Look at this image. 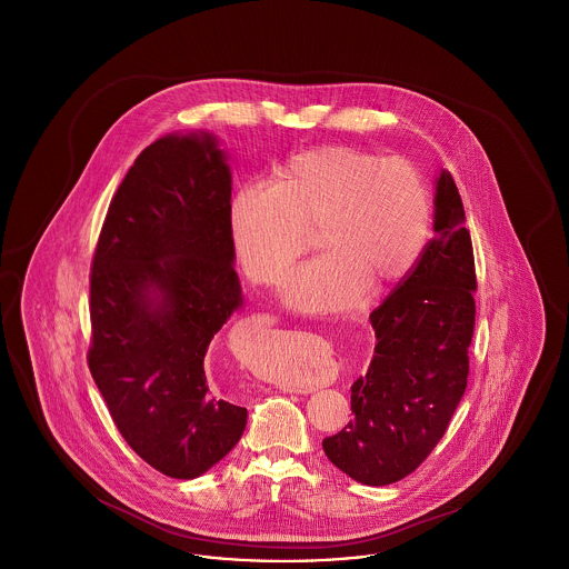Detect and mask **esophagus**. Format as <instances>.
<instances>
[{"mask_svg": "<svg viewBox=\"0 0 569 569\" xmlns=\"http://www.w3.org/2000/svg\"><path fill=\"white\" fill-rule=\"evenodd\" d=\"M292 390H295V392H313L316 386H295Z\"/></svg>", "mask_w": 569, "mask_h": 569, "instance_id": "esophagus-1", "label": "esophagus"}]
</instances>
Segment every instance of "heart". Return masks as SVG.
<instances>
[{
    "label": "heart",
    "instance_id": "1",
    "mask_svg": "<svg viewBox=\"0 0 569 569\" xmlns=\"http://www.w3.org/2000/svg\"><path fill=\"white\" fill-rule=\"evenodd\" d=\"M313 226L322 253L290 277L286 298L309 313L350 309L413 269L431 226L427 181L401 158L332 144L288 158L271 183H247L230 202L237 258L260 286L283 281Z\"/></svg>",
    "mask_w": 569,
    "mask_h": 569
}]
</instances>
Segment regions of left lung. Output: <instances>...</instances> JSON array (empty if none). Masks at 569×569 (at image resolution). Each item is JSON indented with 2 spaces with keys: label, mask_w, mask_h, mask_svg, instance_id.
Returning a JSON list of instances; mask_svg holds the SVG:
<instances>
[{
  "label": "left lung",
  "mask_w": 569,
  "mask_h": 569,
  "mask_svg": "<svg viewBox=\"0 0 569 569\" xmlns=\"http://www.w3.org/2000/svg\"><path fill=\"white\" fill-rule=\"evenodd\" d=\"M435 237L371 313L376 352L352 383L353 418L322 441L352 480L386 487L433 452L469 376L478 288L465 209L448 170L435 181Z\"/></svg>",
  "instance_id": "1"
}]
</instances>
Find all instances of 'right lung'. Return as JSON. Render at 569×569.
I'll return each instance as SVG.
<instances>
[{
  "label": "right lung",
  "mask_w": 569,
  "mask_h": 569,
  "mask_svg": "<svg viewBox=\"0 0 569 569\" xmlns=\"http://www.w3.org/2000/svg\"><path fill=\"white\" fill-rule=\"evenodd\" d=\"M230 198L216 136H163L112 196L91 262L89 371L128 446L177 480L209 471L247 425L204 373L211 339L243 305Z\"/></svg>",
  "instance_id": "right-lung-1"
}]
</instances>
